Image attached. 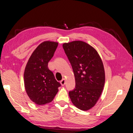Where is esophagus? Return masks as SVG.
<instances>
[{
	"label": "esophagus",
	"mask_w": 133,
	"mask_h": 133,
	"mask_svg": "<svg viewBox=\"0 0 133 133\" xmlns=\"http://www.w3.org/2000/svg\"><path fill=\"white\" fill-rule=\"evenodd\" d=\"M65 82H66V80H65V79H63L61 81V84L62 86H64L65 84Z\"/></svg>",
	"instance_id": "1"
}]
</instances>
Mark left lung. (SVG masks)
I'll return each instance as SVG.
<instances>
[{
	"instance_id": "1",
	"label": "left lung",
	"mask_w": 133,
	"mask_h": 133,
	"mask_svg": "<svg viewBox=\"0 0 133 133\" xmlns=\"http://www.w3.org/2000/svg\"><path fill=\"white\" fill-rule=\"evenodd\" d=\"M63 48L72 66L75 87L69 95L73 104L82 111L97 103L105 84L103 62L96 49L87 43L74 41Z\"/></svg>"
}]
</instances>
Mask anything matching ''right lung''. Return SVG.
Returning <instances> with one entry per match:
<instances>
[{"label": "right lung", "instance_id": "obj_1", "mask_svg": "<svg viewBox=\"0 0 133 133\" xmlns=\"http://www.w3.org/2000/svg\"><path fill=\"white\" fill-rule=\"evenodd\" d=\"M58 43L44 41L35 51L26 66L24 84L29 97L37 105L51 102L61 86L48 67V63L54 56Z\"/></svg>", "mask_w": 133, "mask_h": 133}]
</instances>
